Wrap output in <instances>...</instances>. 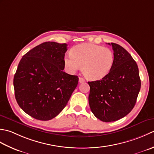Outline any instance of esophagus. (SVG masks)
I'll return each mask as SVG.
<instances>
[{
    "label": "esophagus",
    "instance_id": "34e87169",
    "mask_svg": "<svg viewBox=\"0 0 154 154\" xmlns=\"http://www.w3.org/2000/svg\"><path fill=\"white\" fill-rule=\"evenodd\" d=\"M85 82V80H84L83 78H82V77L79 78V82L80 83H82V82Z\"/></svg>",
    "mask_w": 154,
    "mask_h": 154
}]
</instances>
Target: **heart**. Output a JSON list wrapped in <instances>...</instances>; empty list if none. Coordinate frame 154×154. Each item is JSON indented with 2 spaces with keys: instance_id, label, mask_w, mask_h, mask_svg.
<instances>
[{
  "instance_id": "1",
  "label": "heart",
  "mask_w": 154,
  "mask_h": 154,
  "mask_svg": "<svg viewBox=\"0 0 154 154\" xmlns=\"http://www.w3.org/2000/svg\"><path fill=\"white\" fill-rule=\"evenodd\" d=\"M114 54L110 48L92 44L74 47L71 54L64 58L65 67L74 72L82 66V72L88 79L98 80L109 73L114 66Z\"/></svg>"
}]
</instances>
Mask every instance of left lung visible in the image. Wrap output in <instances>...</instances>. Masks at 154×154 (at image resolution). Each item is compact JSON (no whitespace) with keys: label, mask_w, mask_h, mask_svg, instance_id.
<instances>
[{"label":"left lung","mask_w":154,"mask_h":154,"mask_svg":"<svg viewBox=\"0 0 154 154\" xmlns=\"http://www.w3.org/2000/svg\"><path fill=\"white\" fill-rule=\"evenodd\" d=\"M112 46L114 66L109 73L100 80L88 82L91 111L102 122L120 120L128 115L136 104L141 88L136 61L126 50L116 43Z\"/></svg>","instance_id":"8db88e82"}]
</instances>
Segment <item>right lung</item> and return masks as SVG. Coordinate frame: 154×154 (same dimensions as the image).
I'll list each match as a JSON object with an SVG mask.
<instances>
[{
	"label": "right lung",
	"instance_id": "obj_1",
	"mask_svg": "<svg viewBox=\"0 0 154 154\" xmlns=\"http://www.w3.org/2000/svg\"><path fill=\"white\" fill-rule=\"evenodd\" d=\"M66 44L46 42L25 54L13 84L23 110L39 120H50L62 112L76 88L78 77L64 72Z\"/></svg>",
	"mask_w": 154,
	"mask_h": 154
}]
</instances>
